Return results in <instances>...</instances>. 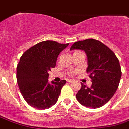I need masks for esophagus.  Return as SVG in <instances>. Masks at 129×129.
<instances>
[{
    "mask_svg": "<svg viewBox=\"0 0 129 129\" xmlns=\"http://www.w3.org/2000/svg\"><path fill=\"white\" fill-rule=\"evenodd\" d=\"M67 82L72 83V82H74V80H67Z\"/></svg>",
    "mask_w": 129,
    "mask_h": 129,
    "instance_id": "34e87169",
    "label": "esophagus"
}]
</instances>
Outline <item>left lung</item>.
Returning a JSON list of instances; mask_svg holds the SVG:
<instances>
[{
	"label": "left lung",
	"instance_id": "left-lung-1",
	"mask_svg": "<svg viewBox=\"0 0 129 129\" xmlns=\"http://www.w3.org/2000/svg\"><path fill=\"white\" fill-rule=\"evenodd\" d=\"M84 51L88 59L86 72L92 78V86L82 88L76 94L78 101L86 107L99 108L114 96L121 78V68L118 58L112 50L94 39L75 42L70 50Z\"/></svg>",
	"mask_w": 129,
	"mask_h": 129
}]
</instances>
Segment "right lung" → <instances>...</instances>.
Returning <instances> with one entry per match:
<instances>
[{"instance_id":"right-lung-1","label":"right lung","mask_w":129,"mask_h":129,"mask_svg":"<svg viewBox=\"0 0 129 129\" xmlns=\"http://www.w3.org/2000/svg\"><path fill=\"white\" fill-rule=\"evenodd\" d=\"M54 41H44L26 51L17 68L19 89L26 102L33 108L45 110L57 102L66 80L48 82L49 74L56 65L59 54L68 46Z\"/></svg>"}]
</instances>
